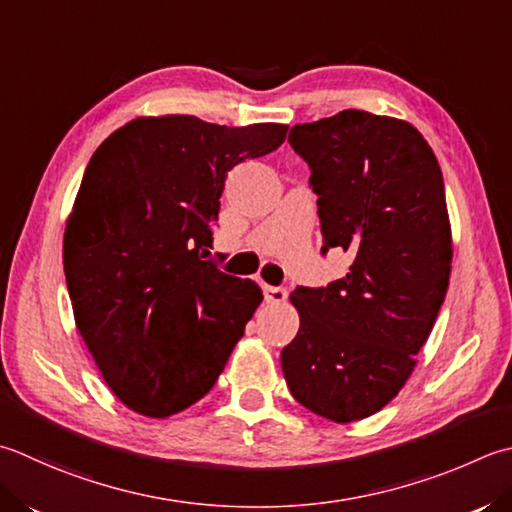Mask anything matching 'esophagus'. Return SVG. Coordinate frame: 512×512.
Returning a JSON list of instances; mask_svg holds the SVG:
<instances>
[{
	"instance_id": "1",
	"label": "esophagus",
	"mask_w": 512,
	"mask_h": 512,
	"mask_svg": "<svg viewBox=\"0 0 512 512\" xmlns=\"http://www.w3.org/2000/svg\"><path fill=\"white\" fill-rule=\"evenodd\" d=\"M286 297H288L286 288L264 284V299L268 304H282V302H286Z\"/></svg>"
}]
</instances>
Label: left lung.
<instances>
[{"label":"left lung","instance_id":"left-lung-1","mask_svg":"<svg viewBox=\"0 0 512 512\" xmlns=\"http://www.w3.org/2000/svg\"><path fill=\"white\" fill-rule=\"evenodd\" d=\"M310 166L324 246L353 257L326 288L290 293L299 330L282 370L330 422L375 415L408 382L444 304L453 235L433 148L404 119L342 110L290 128Z\"/></svg>","mask_w":512,"mask_h":512}]
</instances>
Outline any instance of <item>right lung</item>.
<instances>
[{
  "label": "right lung",
  "instance_id": "right-lung-1",
  "mask_svg": "<svg viewBox=\"0 0 512 512\" xmlns=\"http://www.w3.org/2000/svg\"><path fill=\"white\" fill-rule=\"evenodd\" d=\"M286 130L137 117L90 157L66 222L64 273L88 353L135 413L159 419L199 402L262 304L255 282L204 257L226 173L273 153Z\"/></svg>",
  "mask_w": 512,
  "mask_h": 512
}]
</instances>
